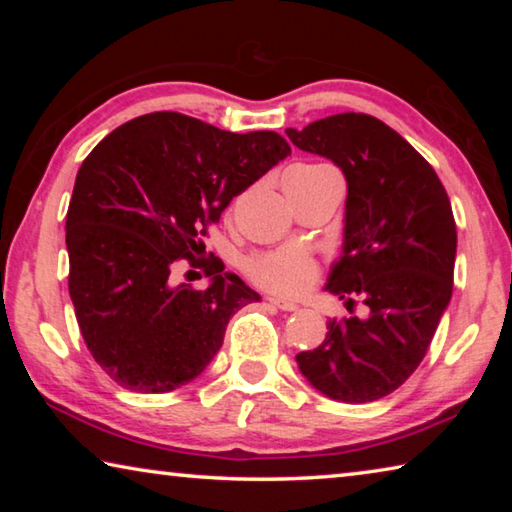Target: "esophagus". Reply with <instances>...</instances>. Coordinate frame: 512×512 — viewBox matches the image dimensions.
<instances>
[{
    "label": "esophagus",
    "instance_id": "esophagus-1",
    "mask_svg": "<svg viewBox=\"0 0 512 512\" xmlns=\"http://www.w3.org/2000/svg\"><path fill=\"white\" fill-rule=\"evenodd\" d=\"M266 302H268V305H271V307H275V309H282V311H296V309H298L296 302L284 300V298H275V296L266 298Z\"/></svg>",
    "mask_w": 512,
    "mask_h": 512
}]
</instances>
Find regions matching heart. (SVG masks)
<instances>
[{
    "instance_id": "obj_1",
    "label": "heart",
    "mask_w": 512,
    "mask_h": 512,
    "mask_svg": "<svg viewBox=\"0 0 512 512\" xmlns=\"http://www.w3.org/2000/svg\"><path fill=\"white\" fill-rule=\"evenodd\" d=\"M327 169L332 167H327V164H296L287 171V176L307 180ZM244 273L250 282L259 284L266 291L280 293V296H296L316 282L320 268L305 248L280 246L248 255Z\"/></svg>"
}]
</instances>
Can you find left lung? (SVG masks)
Returning <instances> with one entry per match:
<instances>
[{
	"label": "left lung",
	"instance_id": "left-lung-1",
	"mask_svg": "<svg viewBox=\"0 0 512 512\" xmlns=\"http://www.w3.org/2000/svg\"><path fill=\"white\" fill-rule=\"evenodd\" d=\"M287 135L345 173L343 257L327 289L370 311L329 320L325 341L296 361L332 400H381L420 366L452 298V203L431 164L377 117L341 112Z\"/></svg>",
	"mask_w": 512,
	"mask_h": 512
}]
</instances>
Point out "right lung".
Wrapping results in <instances>:
<instances>
[{"label":"right lung","mask_w":512,"mask_h":512,"mask_svg":"<svg viewBox=\"0 0 512 512\" xmlns=\"http://www.w3.org/2000/svg\"><path fill=\"white\" fill-rule=\"evenodd\" d=\"M289 153L273 131L239 135L164 110L121 124L83 160L65 223L69 298L115 384L135 393L189 384L219 352L232 314L259 300L203 255V237ZM178 261L203 267L211 287L173 288Z\"/></svg>","instance_id":"right-lung-1"}]
</instances>
